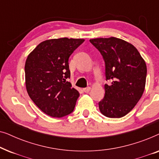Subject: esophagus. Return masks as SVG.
<instances>
[{"label":"esophagus","instance_id":"34e87169","mask_svg":"<svg viewBox=\"0 0 159 159\" xmlns=\"http://www.w3.org/2000/svg\"><path fill=\"white\" fill-rule=\"evenodd\" d=\"M90 87H88V88H84L83 89V91L84 93H89L90 92Z\"/></svg>","mask_w":159,"mask_h":159}]
</instances>
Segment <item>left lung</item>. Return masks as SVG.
I'll return each mask as SVG.
<instances>
[{
  "label": "left lung",
  "instance_id": "8db88e82",
  "mask_svg": "<svg viewBox=\"0 0 159 159\" xmlns=\"http://www.w3.org/2000/svg\"><path fill=\"white\" fill-rule=\"evenodd\" d=\"M105 62V95L99 109L109 118H121L131 111L144 92L147 76L145 61L134 45L116 38L91 39Z\"/></svg>",
  "mask_w": 159,
  "mask_h": 159
}]
</instances>
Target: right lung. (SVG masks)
Segmentation results:
<instances>
[{
    "mask_svg": "<svg viewBox=\"0 0 159 159\" xmlns=\"http://www.w3.org/2000/svg\"><path fill=\"white\" fill-rule=\"evenodd\" d=\"M84 41L59 38L40 43L26 60V88L35 105L52 117L65 116L75 109L80 93L68 82L69 58Z\"/></svg>",
    "mask_w": 159,
    "mask_h": 159,
    "instance_id": "add662e5",
    "label": "right lung"
}]
</instances>
